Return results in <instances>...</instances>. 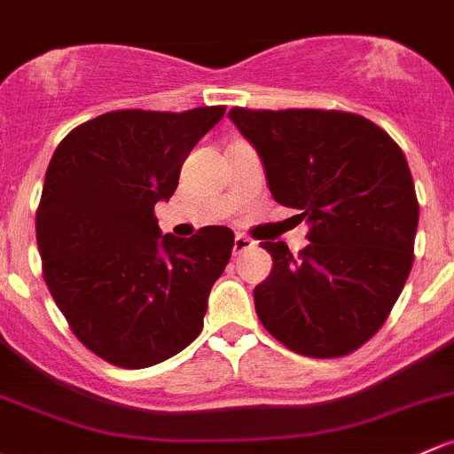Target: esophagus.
I'll list each match as a JSON object with an SVG mask.
<instances>
[{
	"mask_svg": "<svg viewBox=\"0 0 454 454\" xmlns=\"http://www.w3.org/2000/svg\"><path fill=\"white\" fill-rule=\"evenodd\" d=\"M250 247H254V241L252 239H247V237H243V235H237L235 237V246H232V254H241V252H246V250H250Z\"/></svg>",
	"mask_w": 454,
	"mask_h": 454,
	"instance_id": "34e87169",
	"label": "esophagus"
}]
</instances>
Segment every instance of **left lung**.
I'll return each mask as SVG.
<instances>
[{
	"instance_id": "obj_1",
	"label": "left lung",
	"mask_w": 454,
	"mask_h": 454,
	"mask_svg": "<svg viewBox=\"0 0 454 454\" xmlns=\"http://www.w3.org/2000/svg\"><path fill=\"white\" fill-rule=\"evenodd\" d=\"M228 117L311 241L295 256L283 241L261 243L274 261L254 287L261 324L298 355H350L383 326L413 265L419 207L403 150L352 113L232 108Z\"/></svg>"
}]
</instances>
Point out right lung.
Listing matches in <instances>:
<instances>
[{
	"label": "right lung",
	"instance_id": "add662e5",
	"mask_svg": "<svg viewBox=\"0 0 454 454\" xmlns=\"http://www.w3.org/2000/svg\"><path fill=\"white\" fill-rule=\"evenodd\" d=\"M226 106L114 111L74 128L51 156L36 211L43 276L71 331L119 367H150L200 335L235 235H163L154 217L195 143Z\"/></svg>",
	"mask_w": 454,
	"mask_h": 454
}]
</instances>
